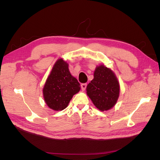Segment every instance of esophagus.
<instances>
[{
  "label": "esophagus",
  "instance_id": "34e87169",
  "mask_svg": "<svg viewBox=\"0 0 160 160\" xmlns=\"http://www.w3.org/2000/svg\"><path fill=\"white\" fill-rule=\"evenodd\" d=\"M81 87L82 91H85L86 89V87H87V83H82L81 85Z\"/></svg>",
  "mask_w": 160,
  "mask_h": 160
}]
</instances>
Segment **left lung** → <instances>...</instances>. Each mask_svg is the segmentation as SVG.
I'll use <instances>...</instances> for the list:
<instances>
[{
	"label": "left lung",
	"instance_id": "8db88e82",
	"mask_svg": "<svg viewBox=\"0 0 160 160\" xmlns=\"http://www.w3.org/2000/svg\"><path fill=\"white\" fill-rule=\"evenodd\" d=\"M94 78L87 86V95L101 111L113 108L119 96L120 85L114 72L104 64L96 67Z\"/></svg>",
	"mask_w": 160,
	"mask_h": 160
}]
</instances>
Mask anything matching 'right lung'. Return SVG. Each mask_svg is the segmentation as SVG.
Returning a JSON list of instances; mask_svg holds the SVG:
<instances>
[{"label":"right lung","mask_w":160,"mask_h":160,"mask_svg":"<svg viewBox=\"0 0 160 160\" xmlns=\"http://www.w3.org/2000/svg\"><path fill=\"white\" fill-rule=\"evenodd\" d=\"M80 89V84L71 75L68 63L62 59H59L46 80L42 89L43 98L50 109L62 111L68 106L72 96Z\"/></svg>","instance_id":"obj_1"}]
</instances>
